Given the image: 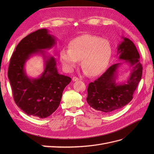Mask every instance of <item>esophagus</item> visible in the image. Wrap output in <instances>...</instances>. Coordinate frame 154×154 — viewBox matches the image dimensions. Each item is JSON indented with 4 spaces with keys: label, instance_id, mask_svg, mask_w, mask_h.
Returning a JSON list of instances; mask_svg holds the SVG:
<instances>
[{
    "label": "esophagus",
    "instance_id": "34e87169",
    "mask_svg": "<svg viewBox=\"0 0 154 154\" xmlns=\"http://www.w3.org/2000/svg\"><path fill=\"white\" fill-rule=\"evenodd\" d=\"M78 80H80V79H79V78H77V77H76V76H74V77L72 78V81H73V82H76V81H78Z\"/></svg>",
    "mask_w": 154,
    "mask_h": 154
}]
</instances>
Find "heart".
Instances as JSON below:
<instances>
[{
    "label": "heart",
    "mask_w": 154,
    "mask_h": 154,
    "mask_svg": "<svg viewBox=\"0 0 154 154\" xmlns=\"http://www.w3.org/2000/svg\"><path fill=\"white\" fill-rule=\"evenodd\" d=\"M112 49L108 40L96 36L84 35L73 39L69 49L60 51L61 61L67 71H72L82 59V66L85 74L92 76L103 72L108 65Z\"/></svg>",
    "instance_id": "obj_1"
}]
</instances>
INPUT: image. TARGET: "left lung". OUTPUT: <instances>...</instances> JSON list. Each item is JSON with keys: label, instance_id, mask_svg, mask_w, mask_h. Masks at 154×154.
Instances as JSON below:
<instances>
[{"label": "left lung", "instance_id": "obj_1", "mask_svg": "<svg viewBox=\"0 0 154 154\" xmlns=\"http://www.w3.org/2000/svg\"><path fill=\"white\" fill-rule=\"evenodd\" d=\"M118 46L117 54L123 62L110 66L94 82L88 84L87 101L92 109L102 113H110L127 105L133 98L134 91L141 80L143 67L139 62V54L136 45L127 38ZM123 63H127L131 72L127 82H115L117 69Z\"/></svg>", "mask_w": 154, "mask_h": 154}]
</instances>
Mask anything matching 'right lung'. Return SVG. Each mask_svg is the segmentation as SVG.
<instances>
[{
	"label": "right lung",
	"instance_id": "obj_1",
	"mask_svg": "<svg viewBox=\"0 0 154 154\" xmlns=\"http://www.w3.org/2000/svg\"><path fill=\"white\" fill-rule=\"evenodd\" d=\"M56 44V38L47 29H41L23 38L16 47L8 67V76L13 99L28 116L45 118L58 109L62 93L71 78L60 74L53 57L46 55L45 49ZM40 54L45 62V71L37 79H30L24 70L25 63L32 55Z\"/></svg>",
	"mask_w": 154,
	"mask_h": 154
}]
</instances>
